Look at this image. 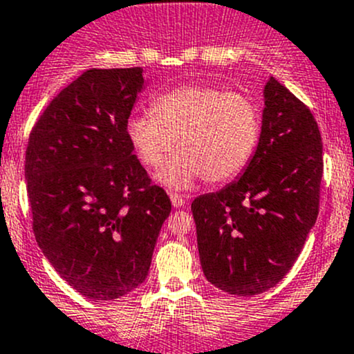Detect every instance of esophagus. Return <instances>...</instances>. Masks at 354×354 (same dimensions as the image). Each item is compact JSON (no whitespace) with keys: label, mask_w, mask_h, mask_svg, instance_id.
Returning a JSON list of instances; mask_svg holds the SVG:
<instances>
[{"label":"esophagus","mask_w":354,"mask_h":354,"mask_svg":"<svg viewBox=\"0 0 354 354\" xmlns=\"http://www.w3.org/2000/svg\"><path fill=\"white\" fill-rule=\"evenodd\" d=\"M169 198H171V203H173L174 208H180L185 205V198L181 195H178V193H169Z\"/></svg>","instance_id":"1"}]
</instances>
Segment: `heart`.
I'll use <instances>...</instances> for the list:
<instances>
[{
	"mask_svg": "<svg viewBox=\"0 0 354 354\" xmlns=\"http://www.w3.org/2000/svg\"><path fill=\"white\" fill-rule=\"evenodd\" d=\"M259 132V111L248 96L205 84L171 89L154 100L152 113L132 115L125 124L130 146L147 167H158L178 144L180 151L156 176L174 189L202 178H236L251 161Z\"/></svg>",
	"mask_w": 354,
	"mask_h": 354,
	"instance_id": "1",
	"label": "heart"
}]
</instances>
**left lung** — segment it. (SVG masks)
<instances>
[{
  "mask_svg": "<svg viewBox=\"0 0 354 354\" xmlns=\"http://www.w3.org/2000/svg\"><path fill=\"white\" fill-rule=\"evenodd\" d=\"M263 98L261 133L244 173L192 203L203 274L237 297L266 292L292 270L319 214L317 122L273 76Z\"/></svg>",
  "mask_w": 354,
  "mask_h": 354,
  "instance_id": "8db88e82",
  "label": "left lung"
}]
</instances>
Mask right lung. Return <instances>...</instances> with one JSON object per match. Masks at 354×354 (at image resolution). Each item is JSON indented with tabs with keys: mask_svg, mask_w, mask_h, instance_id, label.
<instances>
[{
	"mask_svg": "<svg viewBox=\"0 0 354 354\" xmlns=\"http://www.w3.org/2000/svg\"><path fill=\"white\" fill-rule=\"evenodd\" d=\"M142 89L140 68L89 69L52 100L28 139L37 244L91 300L120 299L142 285L171 212L125 133Z\"/></svg>",
	"mask_w": 354,
	"mask_h": 354,
	"instance_id": "obj_1",
	"label": "right lung"
}]
</instances>
